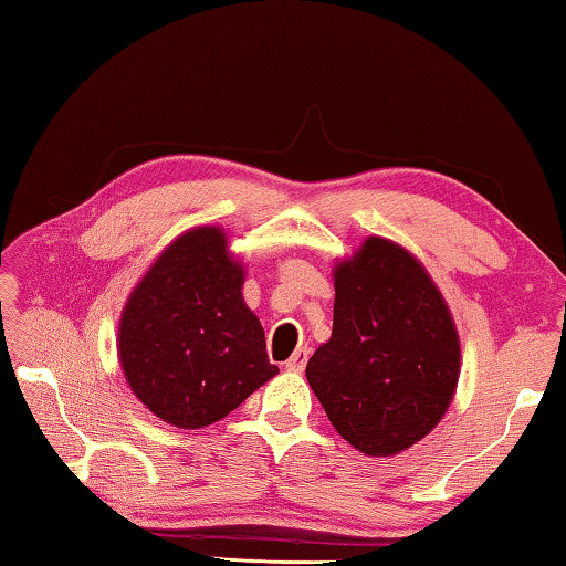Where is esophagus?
<instances>
[{
    "label": "esophagus",
    "mask_w": 566,
    "mask_h": 566,
    "mask_svg": "<svg viewBox=\"0 0 566 566\" xmlns=\"http://www.w3.org/2000/svg\"><path fill=\"white\" fill-rule=\"evenodd\" d=\"M304 364H306V349H296V352L292 354V357L286 359L284 367L290 369V371H302Z\"/></svg>",
    "instance_id": "1"
}]
</instances>
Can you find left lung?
Returning <instances> with one entry per match:
<instances>
[{
    "label": "left lung",
    "mask_w": 566,
    "mask_h": 566,
    "mask_svg": "<svg viewBox=\"0 0 566 566\" xmlns=\"http://www.w3.org/2000/svg\"><path fill=\"white\" fill-rule=\"evenodd\" d=\"M332 337L306 361V381L334 429L367 457L424 439L452 405L462 347L427 266L371 234L334 264Z\"/></svg>",
    "instance_id": "obj_1"
}]
</instances>
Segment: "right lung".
<instances>
[{
  "instance_id": "right-lung-1",
  "label": "right lung",
  "mask_w": 566,
  "mask_h": 566,
  "mask_svg": "<svg viewBox=\"0 0 566 566\" xmlns=\"http://www.w3.org/2000/svg\"><path fill=\"white\" fill-rule=\"evenodd\" d=\"M244 272L224 229L202 224L161 249L124 302V379L171 427L214 424L280 371L244 302Z\"/></svg>"
}]
</instances>
